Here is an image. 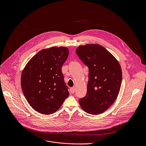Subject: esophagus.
<instances>
[{"instance_id":"34e87169","label":"esophagus","mask_w":146,"mask_h":146,"mask_svg":"<svg viewBox=\"0 0 146 146\" xmlns=\"http://www.w3.org/2000/svg\"><path fill=\"white\" fill-rule=\"evenodd\" d=\"M75 87H71V88H70V93H72V94L74 93H75Z\"/></svg>"}]
</instances>
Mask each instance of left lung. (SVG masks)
I'll return each instance as SVG.
<instances>
[{
  "label": "left lung",
  "mask_w": 146,
  "mask_h": 146,
  "mask_svg": "<svg viewBox=\"0 0 146 146\" xmlns=\"http://www.w3.org/2000/svg\"><path fill=\"white\" fill-rule=\"evenodd\" d=\"M76 52L89 68L85 97L79 104L85 112L98 115L105 112L116 100L122 82L121 66L115 57L100 44L79 46Z\"/></svg>",
  "instance_id": "left-lung-1"
}]
</instances>
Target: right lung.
Wrapping results in <instances>:
<instances>
[{
    "label": "right lung",
    "mask_w": 146,
    "mask_h": 146,
    "mask_svg": "<svg viewBox=\"0 0 146 146\" xmlns=\"http://www.w3.org/2000/svg\"><path fill=\"white\" fill-rule=\"evenodd\" d=\"M64 46L42 49L23 68L21 78L23 93L36 111L45 115L56 112L69 96L62 67L68 56Z\"/></svg>",
    "instance_id": "1"
}]
</instances>
